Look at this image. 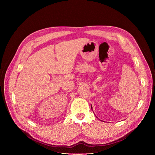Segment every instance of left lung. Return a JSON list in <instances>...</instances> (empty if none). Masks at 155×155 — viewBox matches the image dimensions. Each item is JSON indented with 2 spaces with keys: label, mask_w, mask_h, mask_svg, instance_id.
Masks as SVG:
<instances>
[{
  "label": "left lung",
  "mask_w": 155,
  "mask_h": 155,
  "mask_svg": "<svg viewBox=\"0 0 155 155\" xmlns=\"http://www.w3.org/2000/svg\"><path fill=\"white\" fill-rule=\"evenodd\" d=\"M91 109H92V106H91Z\"/></svg>",
  "instance_id": "8db88e82"
}]
</instances>
